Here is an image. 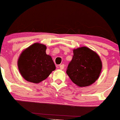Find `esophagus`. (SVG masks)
<instances>
[{
    "label": "esophagus",
    "instance_id": "34e87169",
    "mask_svg": "<svg viewBox=\"0 0 120 120\" xmlns=\"http://www.w3.org/2000/svg\"><path fill=\"white\" fill-rule=\"evenodd\" d=\"M59 68L61 70H63L64 68V64H61V65H59Z\"/></svg>",
    "mask_w": 120,
    "mask_h": 120
}]
</instances>
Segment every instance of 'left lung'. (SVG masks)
I'll return each instance as SVG.
<instances>
[{"instance_id":"obj_1","label":"left lung","mask_w":120,"mask_h":120,"mask_svg":"<svg viewBox=\"0 0 120 120\" xmlns=\"http://www.w3.org/2000/svg\"><path fill=\"white\" fill-rule=\"evenodd\" d=\"M101 68L102 62L98 54L88 47H81L73 50L66 73L73 83L84 87L98 79Z\"/></svg>"}]
</instances>
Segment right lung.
<instances>
[{"instance_id": "add662e5", "label": "right lung", "mask_w": 120, "mask_h": 120, "mask_svg": "<svg viewBox=\"0 0 120 120\" xmlns=\"http://www.w3.org/2000/svg\"><path fill=\"white\" fill-rule=\"evenodd\" d=\"M46 46L34 43L22 52L17 61L21 75L27 81L38 83L56 69L52 57L46 54Z\"/></svg>"}]
</instances>
